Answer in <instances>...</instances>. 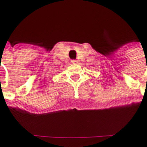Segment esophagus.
Returning a JSON list of instances; mask_svg holds the SVG:
<instances>
[{"mask_svg": "<svg viewBox=\"0 0 147 147\" xmlns=\"http://www.w3.org/2000/svg\"><path fill=\"white\" fill-rule=\"evenodd\" d=\"M71 64H78V61H75V60H73V61H71Z\"/></svg>", "mask_w": 147, "mask_h": 147, "instance_id": "1", "label": "esophagus"}]
</instances>
